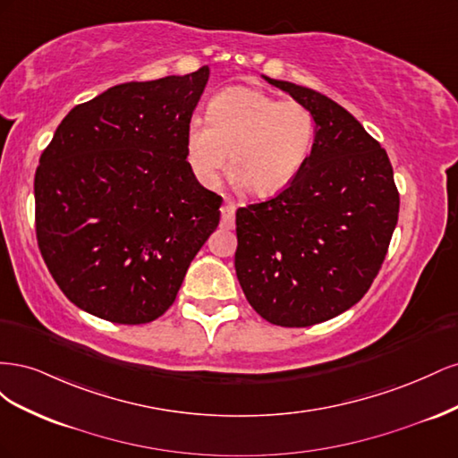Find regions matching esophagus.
<instances>
[{"instance_id":"obj_1","label":"esophagus","mask_w":458,"mask_h":458,"mask_svg":"<svg viewBox=\"0 0 458 458\" xmlns=\"http://www.w3.org/2000/svg\"><path fill=\"white\" fill-rule=\"evenodd\" d=\"M234 210H237V206H234L233 202H227V204L221 206V225L233 227V224H234Z\"/></svg>"}]
</instances>
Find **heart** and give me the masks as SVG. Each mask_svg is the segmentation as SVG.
<instances>
[{"label":"heart","instance_id":"obj_1","mask_svg":"<svg viewBox=\"0 0 458 458\" xmlns=\"http://www.w3.org/2000/svg\"><path fill=\"white\" fill-rule=\"evenodd\" d=\"M315 133L308 106L244 86L227 88L208 105V120L187 126L185 152L197 182L216 187L227 160L233 182L258 197L283 191L301 168Z\"/></svg>","mask_w":458,"mask_h":458}]
</instances>
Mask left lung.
Wrapping results in <instances>:
<instances>
[{
  "instance_id": "8db88e82",
  "label": "left lung",
  "mask_w": 458,
  "mask_h": 458,
  "mask_svg": "<svg viewBox=\"0 0 458 458\" xmlns=\"http://www.w3.org/2000/svg\"><path fill=\"white\" fill-rule=\"evenodd\" d=\"M308 106L310 157L275 199L237 210L234 269L250 306L279 327H311L365 296L390 246L399 192L386 150L315 89L263 76Z\"/></svg>"
}]
</instances>
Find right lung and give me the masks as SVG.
<instances>
[{
  "label": "right lung",
  "instance_id": "obj_1",
  "mask_svg": "<svg viewBox=\"0 0 458 458\" xmlns=\"http://www.w3.org/2000/svg\"><path fill=\"white\" fill-rule=\"evenodd\" d=\"M210 78L128 81L74 106L41 152L36 237L74 306L118 325L168 310L219 224L221 197L187 162L192 110Z\"/></svg>",
  "mask_w": 458,
  "mask_h": 458
}]
</instances>
